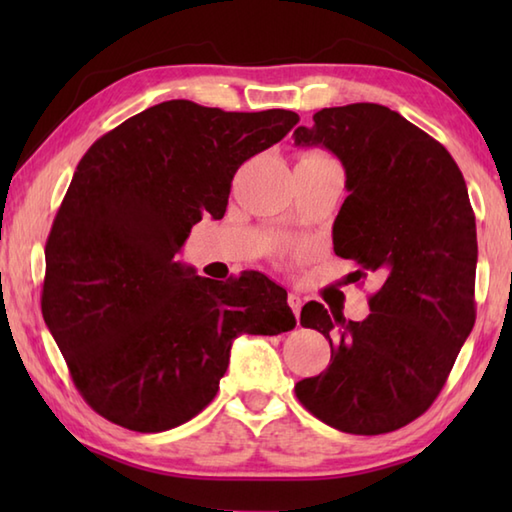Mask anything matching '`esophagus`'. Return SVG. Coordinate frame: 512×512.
<instances>
[{
    "label": "esophagus",
    "mask_w": 512,
    "mask_h": 512,
    "mask_svg": "<svg viewBox=\"0 0 512 512\" xmlns=\"http://www.w3.org/2000/svg\"><path fill=\"white\" fill-rule=\"evenodd\" d=\"M288 306L292 308V312H295V317L299 321V314H301V306H303V299L299 295H295V292H290L288 295Z\"/></svg>",
    "instance_id": "obj_1"
}]
</instances>
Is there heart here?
<instances>
[{"mask_svg":"<svg viewBox=\"0 0 512 512\" xmlns=\"http://www.w3.org/2000/svg\"><path fill=\"white\" fill-rule=\"evenodd\" d=\"M314 158H325V156H321V154H308V156H303L301 160H314Z\"/></svg>","mask_w":512,"mask_h":512,"instance_id":"1","label":"heart"}]
</instances>
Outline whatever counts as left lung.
Segmentation results:
<instances>
[{"mask_svg": "<svg viewBox=\"0 0 512 512\" xmlns=\"http://www.w3.org/2000/svg\"><path fill=\"white\" fill-rule=\"evenodd\" d=\"M295 145L343 162L347 195L332 228L334 253L376 273L363 321L319 301L303 328L330 341L325 372L295 385L312 416L354 436L405 427L427 411L475 323V213L460 167L436 138L385 105L325 107Z\"/></svg>", "mask_w": 512, "mask_h": 512, "instance_id": "left-lung-1", "label": "left lung"}]
</instances>
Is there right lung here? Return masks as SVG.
<instances>
[{"instance_id":"right-lung-1","label":"right lung","mask_w":512,"mask_h":512,"mask_svg":"<svg viewBox=\"0 0 512 512\" xmlns=\"http://www.w3.org/2000/svg\"><path fill=\"white\" fill-rule=\"evenodd\" d=\"M297 123L288 110L165 101L85 151L48 235L41 312L99 416L178 427L215 398L235 336L295 328L266 275L213 281L173 257L202 215H224L235 171Z\"/></svg>"}]
</instances>
